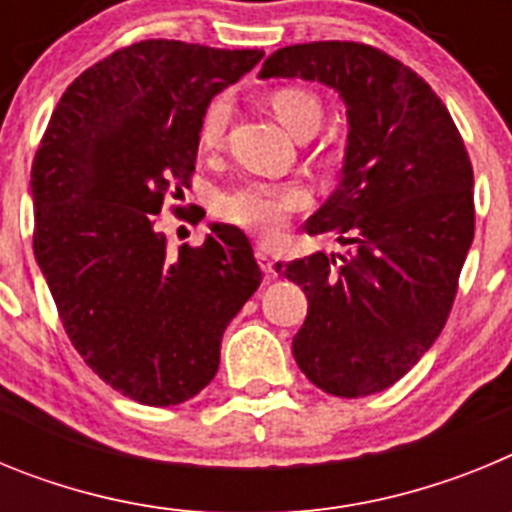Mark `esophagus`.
Masks as SVG:
<instances>
[{
  "label": "esophagus",
  "mask_w": 512,
  "mask_h": 512,
  "mask_svg": "<svg viewBox=\"0 0 512 512\" xmlns=\"http://www.w3.org/2000/svg\"><path fill=\"white\" fill-rule=\"evenodd\" d=\"M256 259H259L261 269H264L266 277H274L277 271H274V259H271V253L266 251L264 246H256Z\"/></svg>",
  "instance_id": "34e87169"
}]
</instances>
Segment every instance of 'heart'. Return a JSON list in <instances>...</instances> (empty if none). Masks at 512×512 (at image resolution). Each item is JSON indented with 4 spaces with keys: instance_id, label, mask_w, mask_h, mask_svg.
<instances>
[{
    "instance_id": "heart-1",
    "label": "heart",
    "mask_w": 512,
    "mask_h": 512,
    "mask_svg": "<svg viewBox=\"0 0 512 512\" xmlns=\"http://www.w3.org/2000/svg\"><path fill=\"white\" fill-rule=\"evenodd\" d=\"M271 110L289 133L320 125V102L302 87H279L269 97ZM230 99H210L197 125V143L205 151L223 146L230 125ZM310 205V192L295 182H246L220 197V215L228 223L246 228L261 238H274L295 212Z\"/></svg>"
}]
</instances>
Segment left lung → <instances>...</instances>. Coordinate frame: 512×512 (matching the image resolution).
I'll use <instances>...</instances> for the list:
<instances>
[{
	"label": "left lung",
	"instance_id": "obj_1",
	"mask_svg": "<svg viewBox=\"0 0 512 512\" xmlns=\"http://www.w3.org/2000/svg\"><path fill=\"white\" fill-rule=\"evenodd\" d=\"M261 76H300L346 102L341 184L307 220L354 251L282 264L307 318L292 351L315 387L366 397L402 379L441 336L474 238V171L461 133L431 84L354 40L287 45Z\"/></svg>",
	"mask_w": 512,
	"mask_h": 512
}]
</instances>
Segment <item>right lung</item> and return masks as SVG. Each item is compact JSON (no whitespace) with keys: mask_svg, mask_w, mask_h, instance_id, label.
Instances as JSON below:
<instances>
[{"mask_svg":"<svg viewBox=\"0 0 512 512\" xmlns=\"http://www.w3.org/2000/svg\"><path fill=\"white\" fill-rule=\"evenodd\" d=\"M261 58L164 38L125 45L71 81L35 151L33 251L58 318L89 369L140 405L205 390L225 328L264 277L235 225L176 253L156 228L164 200L192 182L207 102Z\"/></svg>","mask_w":512,"mask_h":512,"instance_id":"right-lung-1","label":"right lung"}]
</instances>
